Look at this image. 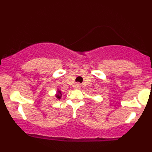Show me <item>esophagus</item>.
Wrapping results in <instances>:
<instances>
[{
  "instance_id": "34e87169",
  "label": "esophagus",
  "mask_w": 152,
  "mask_h": 152,
  "mask_svg": "<svg viewBox=\"0 0 152 152\" xmlns=\"http://www.w3.org/2000/svg\"><path fill=\"white\" fill-rule=\"evenodd\" d=\"M80 84H78V83H76V84H75V86H74V87L76 88H80Z\"/></svg>"
}]
</instances>
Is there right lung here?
<instances>
[{"instance_id": "obj_1", "label": "right lung", "mask_w": 152, "mask_h": 152, "mask_svg": "<svg viewBox=\"0 0 152 152\" xmlns=\"http://www.w3.org/2000/svg\"><path fill=\"white\" fill-rule=\"evenodd\" d=\"M62 96V94H61V91L60 90H57V93H56V98L58 99H60L61 97Z\"/></svg>"}]
</instances>
